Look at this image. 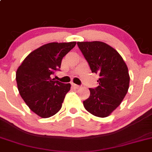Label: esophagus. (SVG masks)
I'll return each instance as SVG.
<instances>
[{
	"mask_svg": "<svg viewBox=\"0 0 152 152\" xmlns=\"http://www.w3.org/2000/svg\"><path fill=\"white\" fill-rule=\"evenodd\" d=\"M72 86H73V87H74V88H76V89H79V88H80V86H79V85H77V84H72Z\"/></svg>",
	"mask_w": 152,
	"mask_h": 152,
	"instance_id": "1",
	"label": "esophagus"
}]
</instances>
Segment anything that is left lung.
I'll list each match as a JSON object with an SVG mask.
<instances>
[{
	"label": "left lung",
	"instance_id": "8db88e82",
	"mask_svg": "<svg viewBox=\"0 0 152 152\" xmlns=\"http://www.w3.org/2000/svg\"><path fill=\"white\" fill-rule=\"evenodd\" d=\"M92 73H98L99 85L89 88L90 95L83 102L88 112L107 117L121 104L130 85V75L119 52L101 41L77 42Z\"/></svg>",
	"mask_w": 152,
	"mask_h": 152
}]
</instances>
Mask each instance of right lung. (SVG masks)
Listing matches in <instances>:
<instances>
[{"label": "right lung", "mask_w": 152, "mask_h": 152, "mask_svg": "<svg viewBox=\"0 0 152 152\" xmlns=\"http://www.w3.org/2000/svg\"><path fill=\"white\" fill-rule=\"evenodd\" d=\"M76 44V41L44 44L30 52L17 68L19 92L30 109L40 117L54 116L62 108L71 84L54 81L51 75L60 68L63 57Z\"/></svg>", "instance_id": "1"}]
</instances>
